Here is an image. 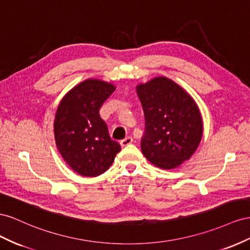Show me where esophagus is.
<instances>
[{
	"mask_svg": "<svg viewBox=\"0 0 250 250\" xmlns=\"http://www.w3.org/2000/svg\"><path fill=\"white\" fill-rule=\"evenodd\" d=\"M133 142V138L132 137H125L124 140H121L120 141V146H129V145H131Z\"/></svg>",
	"mask_w": 250,
	"mask_h": 250,
	"instance_id": "34e87169",
	"label": "esophagus"
}]
</instances>
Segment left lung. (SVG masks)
I'll return each mask as SVG.
<instances>
[{
  "label": "left lung",
  "instance_id": "obj_1",
  "mask_svg": "<svg viewBox=\"0 0 250 250\" xmlns=\"http://www.w3.org/2000/svg\"><path fill=\"white\" fill-rule=\"evenodd\" d=\"M136 92L146 118L142 154L163 169L181 166L194 155L203 134L202 116L194 98L165 76L139 83Z\"/></svg>",
  "mask_w": 250,
  "mask_h": 250
}]
</instances>
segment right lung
<instances>
[{
	"label": "right lung",
	"mask_w": 250,
	"mask_h": 250,
	"mask_svg": "<svg viewBox=\"0 0 250 250\" xmlns=\"http://www.w3.org/2000/svg\"><path fill=\"white\" fill-rule=\"evenodd\" d=\"M111 83L85 80L62 97L54 118V138L63 160L74 172L97 177L112 166L120 151L111 140L99 109L115 91Z\"/></svg>",
	"instance_id": "obj_1"
}]
</instances>
